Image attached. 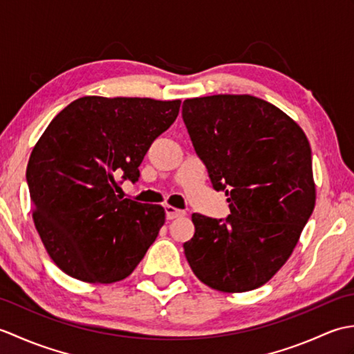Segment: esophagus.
Returning a JSON list of instances; mask_svg holds the SVG:
<instances>
[{
  "label": "esophagus",
  "instance_id": "obj_1",
  "mask_svg": "<svg viewBox=\"0 0 354 354\" xmlns=\"http://www.w3.org/2000/svg\"><path fill=\"white\" fill-rule=\"evenodd\" d=\"M184 216H185V212H183V209H178V208L170 207V205L165 207V217H167L169 221L178 219V217H184Z\"/></svg>",
  "mask_w": 354,
  "mask_h": 354
}]
</instances>
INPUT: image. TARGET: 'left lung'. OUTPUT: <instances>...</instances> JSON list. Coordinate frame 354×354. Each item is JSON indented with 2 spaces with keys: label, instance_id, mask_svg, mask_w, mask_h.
Instances as JSON below:
<instances>
[{
  "label": "left lung",
  "instance_id": "1",
  "mask_svg": "<svg viewBox=\"0 0 354 354\" xmlns=\"http://www.w3.org/2000/svg\"><path fill=\"white\" fill-rule=\"evenodd\" d=\"M183 118L231 212L223 222L192 214L187 261L212 289H257L288 261L315 208L309 140L281 109L248 94L187 99Z\"/></svg>",
  "mask_w": 354,
  "mask_h": 354
}]
</instances>
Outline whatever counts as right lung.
Instances as JSON below:
<instances>
[{
  "label": "right lung",
  "instance_id": "right-lung-1",
  "mask_svg": "<svg viewBox=\"0 0 354 354\" xmlns=\"http://www.w3.org/2000/svg\"><path fill=\"white\" fill-rule=\"evenodd\" d=\"M181 100L86 95L51 120L33 147L27 183L33 222L55 265L76 280L111 284L129 277L165 222L161 205L115 194L135 183L152 141Z\"/></svg>",
  "mask_w": 354,
  "mask_h": 354
}]
</instances>
